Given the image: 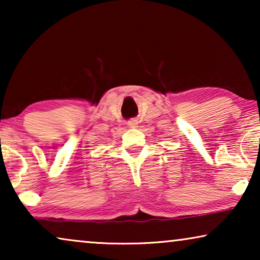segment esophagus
Segmentation results:
<instances>
[{"instance_id": "obj_1", "label": "esophagus", "mask_w": 260, "mask_h": 260, "mask_svg": "<svg viewBox=\"0 0 260 260\" xmlns=\"http://www.w3.org/2000/svg\"><path fill=\"white\" fill-rule=\"evenodd\" d=\"M138 125V122L136 119H131L129 122V127H133V129H135V127H137Z\"/></svg>"}]
</instances>
